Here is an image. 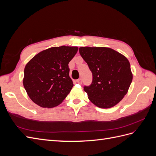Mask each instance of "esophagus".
Returning <instances> with one entry per match:
<instances>
[{"instance_id":"34e87169","label":"esophagus","mask_w":156,"mask_h":156,"mask_svg":"<svg viewBox=\"0 0 156 156\" xmlns=\"http://www.w3.org/2000/svg\"><path fill=\"white\" fill-rule=\"evenodd\" d=\"M76 82H77V83H79V84H81V83H82V79H79L77 80Z\"/></svg>"}]
</instances>
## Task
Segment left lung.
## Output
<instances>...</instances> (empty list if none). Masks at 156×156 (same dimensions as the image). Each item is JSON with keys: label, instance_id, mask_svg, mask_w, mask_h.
<instances>
[{"label": "left lung", "instance_id": "left-lung-1", "mask_svg": "<svg viewBox=\"0 0 156 156\" xmlns=\"http://www.w3.org/2000/svg\"><path fill=\"white\" fill-rule=\"evenodd\" d=\"M79 51L92 73L91 84L84 87L90 101L100 108L114 107L127 94L133 79L129 60L108 48L81 47Z\"/></svg>", "mask_w": 156, "mask_h": 156}]
</instances>
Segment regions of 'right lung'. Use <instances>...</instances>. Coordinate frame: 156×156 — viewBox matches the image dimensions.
<instances>
[{"mask_svg": "<svg viewBox=\"0 0 156 156\" xmlns=\"http://www.w3.org/2000/svg\"><path fill=\"white\" fill-rule=\"evenodd\" d=\"M77 47H54L41 51L27 64L23 86L36 104L44 108L58 105L73 87L68 64Z\"/></svg>", "mask_w": 156, "mask_h": 156, "instance_id": "right-lung-1", "label": "right lung"}]
</instances>
